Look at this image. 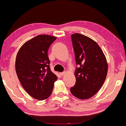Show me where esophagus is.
<instances>
[{
  "label": "esophagus",
  "instance_id": "1",
  "mask_svg": "<svg viewBox=\"0 0 126 126\" xmlns=\"http://www.w3.org/2000/svg\"><path fill=\"white\" fill-rule=\"evenodd\" d=\"M60 75H61V76H64L65 75V72H61V73H60Z\"/></svg>",
  "mask_w": 126,
  "mask_h": 126
}]
</instances>
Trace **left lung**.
Segmentation results:
<instances>
[{
  "label": "left lung",
  "instance_id": "8db88e82",
  "mask_svg": "<svg viewBox=\"0 0 126 126\" xmlns=\"http://www.w3.org/2000/svg\"><path fill=\"white\" fill-rule=\"evenodd\" d=\"M76 67L75 85L70 92L75 97L87 99L102 87L108 70L106 58L95 41L81 34L71 35Z\"/></svg>",
  "mask_w": 126,
  "mask_h": 126
}]
</instances>
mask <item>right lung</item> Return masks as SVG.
Returning <instances> with one entry per match:
<instances>
[{"mask_svg":"<svg viewBox=\"0 0 126 126\" xmlns=\"http://www.w3.org/2000/svg\"><path fill=\"white\" fill-rule=\"evenodd\" d=\"M56 37L39 35L24 44L15 63L18 77L25 90L32 97L43 100L52 92L57 77L51 71L47 51Z\"/></svg>","mask_w":126,"mask_h":126,"instance_id":"obj_1","label":"right lung"}]
</instances>
